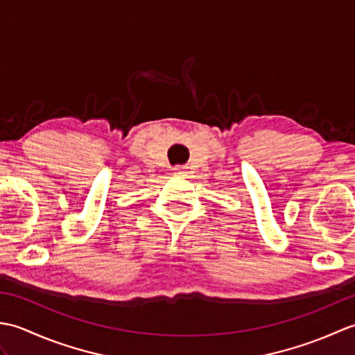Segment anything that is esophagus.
<instances>
[{
  "label": "esophagus",
  "instance_id": "obj_1",
  "mask_svg": "<svg viewBox=\"0 0 355 355\" xmlns=\"http://www.w3.org/2000/svg\"><path fill=\"white\" fill-rule=\"evenodd\" d=\"M172 171H173V173H177V175H182V173H184V168H182V166H175Z\"/></svg>",
  "mask_w": 355,
  "mask_h": 355
}]
</instances>
